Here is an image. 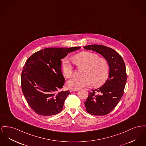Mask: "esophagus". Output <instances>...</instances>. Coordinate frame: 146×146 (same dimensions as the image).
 Returning <instances> with one entry per match:
<instances>
[{"label":"esophagus","mask_w":146,"mask_h":146,"mask_svg":"<svg viewBox=\"0 0 146 146\" xmlns=\"http://www.w3.org/2000/svg\"><path fill=\"white\" fill-rule=\"evenodd\" d=\"M78 90H75V89H70V90H69V92H70V93H72V92H76V91H77Z\"/></svg>","instance_id":"1"}]
</instances>
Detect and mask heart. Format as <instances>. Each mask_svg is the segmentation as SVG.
Here are the masks:
<instances>
[{
	"label": "heart",
	"mask_w": 146,
	"mask_h": 146,
	"mask_svg": "<svg viewBox=\"0 0 146 146\" xmlns=\"http://www.w3.org/2000/svg\"><path fill=\"white\" fill-rule=\"evenodd\" d=\"M75 64L79 68H83L82 77L70 78L67 82L70 89L78 90L90 86H99L105 82L109 74V65L107 61L100 58L94 53L82 52L72 57ZM61 70L66 77H70L73 72V67L69 59L63 60Z\"/></svg>",
	"instance_id": "b5f03b06"
}]
</instances>
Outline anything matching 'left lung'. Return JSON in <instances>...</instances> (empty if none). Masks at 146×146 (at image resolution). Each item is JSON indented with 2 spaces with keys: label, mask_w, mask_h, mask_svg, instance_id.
I'll return each mask as SVG.
<instances>
[{
  "label": "left lung",
  "mask_w": 146,
  "mask_h": 146,
  "mask_svg": "<svg viewBox=\"0 0 146 146\" xmlns=\"http://www.w3.org/2000/svg\"><path fill=\"white\" fill-rule=\"evenodd\" d=\"M96 52L107 60L109 74L102 86L89 92L84 103L86 110L92 115L103 116L109 113L121 99L127 80L126 70L122 57L114 50L103 45L92 44L84 47Z\"/></svg>",
  "instance_id": "8db88e82"
}]
</instances>
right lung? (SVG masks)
Masks as SVG:
<instances>
[{"label": "right lung", "mask_w": 146, "mask_h": 146, "mask_svg": "<svg viewBox=\"0 0 146 146\" xmlns=\"http://www.w3.org/2000/svg\"><path fill=\"white\" fill-rule=\"evenodd\" d=\"M80 48H44L26 60L21 76V88L27 102L37 114L48 116L62 111L70 92L59 91L65 80L61 71V60Z\"/></svg>", "instance_id": "add662e5"}]
</instances>
